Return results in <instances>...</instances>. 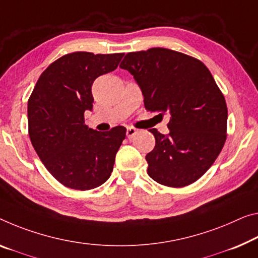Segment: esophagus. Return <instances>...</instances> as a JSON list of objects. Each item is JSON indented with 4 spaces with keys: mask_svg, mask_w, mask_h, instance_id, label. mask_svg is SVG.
Listing matches in <instances>:
<instances>
[{
    "mask_svg": "<svg viewBox=\"0 0 258 258\" xmlns=\"http://www.w3.org/2000/svg\"><path fill=\"white\" fill-rule=\"evenodd\" d=\"M137 133H138L137 129L133 128V126H129V128L126 129V137H128V138H133V137L136 136Z\"/></svg>",
    "mask_w": 258,
    "mask_h": 258,
    "instance_id": "esophagus-1",
    "label": "esophagus"
}]
</instances>
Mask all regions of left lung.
I'll return each mask as SVG.
<instances>
[{
    "mask_svg": "<svg viewBox=\"0 0 258 258\" xmlns=\"http://www.w3.org/2000/svg\"><path fill=\"white\" fill-rule=\"evenodd\" d=\"M120 68L134 76L146 109L169 115L167 135L150 129L156 146L145 157L149 176L174 188L197 181L219 156L227 129V106L210 70L159 47L128 53Z\"/></svg>",
    "mask_w": 258,
    "mask_h": 258,
    "instance_id": "1",
    "label": "left lung"
}]
</instances>
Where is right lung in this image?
<instances>
[{
  "mask_svg": "<svg viewBox=\"0 0 258 258\" xmlns=\"http://www.w3.org/2000/svg\"><path fill=\"white\" fill-rule=\"evenodd\" d=\"M123 53L76 51L47 68L27 102L29 135L47 170L66 187L97 188L109 179L126 129L97 132L85 124L94 79L117 68Z\"/></svg>",
  "mask_w": 258,
  "mask_h": 258,
  "instance_id": "right-lung-1",
  "label": "right lung"
}]
</instances>
